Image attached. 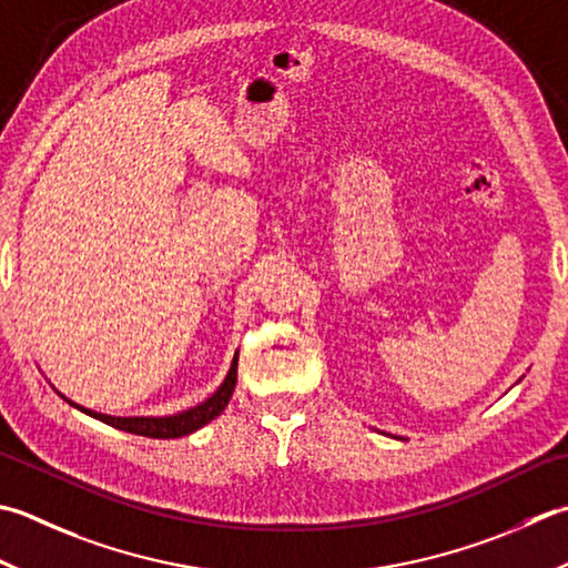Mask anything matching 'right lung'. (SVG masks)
Masks as SVG:
<instances>
[{
	"instance_id": "1",
	"label": "right lung",
	"mask_w": 568,
	"mask_h": 568,
	"mask_svg": "<svg viewBox=\"0 0 568 568\" xmlns=\"http://www.w3.org/2000/svg\"><path fill=\"white\" fill-rule=\"evenodd\" d=\"M236 372H239V354L233 357L231 362V369L226 374L224 384H221L214 394H211L204 404H199L189 410H182V414H174V416H164V418H152V416H130V418H122V416H108V414H95L91 408H83L73 402H69L71 406H75L78 410H83V414L93 416L98 420H103V424L120 428V430H128V433H135V436H148V438H182L189 436V433L199 430L202 426H206L209 420H214L221 410L229 406V398L233 394V388H236Z\"/></svg>"
}]
</instances>
